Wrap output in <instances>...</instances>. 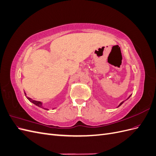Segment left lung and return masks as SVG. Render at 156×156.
<instances>
[{"label":"left lung","mask_w":156,"mask_h":156,"mask_svg":"<svg viewBox=\"0 0 156 156\" xmlns=\"http://www.w3.org/2000/svg\"><path fill=\"white\" fill-rule=\"evenodd\" d=\"M130 96H131V95H130V96H129V98H127V99H129V98H130ZM124 101H122V102H121V103H120V105H119V107H120V105H122V103H124Z\"/></svg>","instance_id":"obj_1"}]
</instances>
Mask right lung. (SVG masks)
Returning a JSON list of instances; mask_svg holds the SVG:
<instances>
[{"label":"right lung","mask_w":156,"mask_h":156,"mask_svg":"<svg viewBox=\"0 0 156 156\" xmlns=\"http://www.w3.org/2000/svg\"><path fill=\"white\" fill-rule=\"evenodd\" d=\"M25 94L26 95V93L25 92ZM27 98L28 99V100H29L30 102H32V103H34V105H37V107H41V108H43V105H42V103L41 102V101H36V100H33L32 99H31V98H29V97H27ZM44 109H46V110H48V108H44Z\"/></svg>","instance_id":"right-lung-1"}]
</instances>
